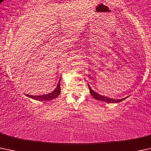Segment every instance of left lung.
I'll return each mask as SVG.
<instances>
[{"instance_id": "obj_1", "label": "left lung", "mask_w": 151, "mask_h": 151, "mask_svg": "<svg viewBox=\"0 0 151 151\" xmlns=\"http://www.w3.org/2000/svg\"><path fill=\"white\" fill-rule=\"evenodd\" d=\"M88 88L90 89V94H91V96L93 97V98H95V99L96 100H98V101H104V102H106V103H119L121 102V101H124V100L126 99L127 98H122V99H113V98H107V97H105V96H101V95H99L98 94V93H96V92L94 91V90H92V88H90V85H88Z\"/></svg>"}]
</instances>
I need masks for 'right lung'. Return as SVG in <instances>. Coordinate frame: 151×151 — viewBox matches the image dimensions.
Masks as SVG:
<instances>
[{
	"label": "right lung",
	"instance_id": "obj_1",
	"mask_svg": "<svg viewBox=\"0 0 151 151\" xmlns=\"http://www.w3.org/2000/svg\"><path fill=\"white\" fill-rule=\"evenodd\" d=\"M60 93H61V88H60L59 81L56 88H55L53 92L48 93V94L43 95V96H31V95L27 94L26 96L29 97V98H33V99L38 100V101H50V100L54 99V98H57V97L59 96Z\"/></svg>",
	"mask_w": 151,
	"mask_h": 151
}]
</instances>
